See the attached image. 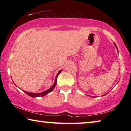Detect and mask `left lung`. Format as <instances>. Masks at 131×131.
I'll return each instance as SVG.
<instances>
[{
	"label": "left lung",
	"instance_id": "8db88e82",
	"mask_svg": "<svg viewBox=\"0 0 131 131\" xmlns=\"http://www.w3.org/2000/svg\"><path fill=\"white\" fill-rule=\"evenodd\" d=\"M114 45H115V46H116V48H117V46H116V45L114 43ZM106 94H105V95H106Z\"/></svg>",
	"mask_w": 131,
	"mask_h": 131
}]
</instances>
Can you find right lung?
<instances>
[{"label":"right lung","instance_id":"right-lung-1","mask_svg":"<svg viewBox=\"0 0 131 131\" xmlns=\"http://www.w3.org/2000/svg\"><path fill=\"white\" fill-rule=\"evenodd\" d=\"M61 70H60V71H59V72L58 73V74H57L56 78H55V82H54V83H53V85L52 86L50 89H48L47 91H44V92H41V93H31V92H26V91H24V92L26 93V94H27L28 95L31 96V97H37V96H45V95L48 94V93L51 92V91H52L53 89H54V88L55 87V86H56V84H57V77H58V74L61 73Z\"/></svg>","mask_w":131,"mask_h":131}]
</instances>
